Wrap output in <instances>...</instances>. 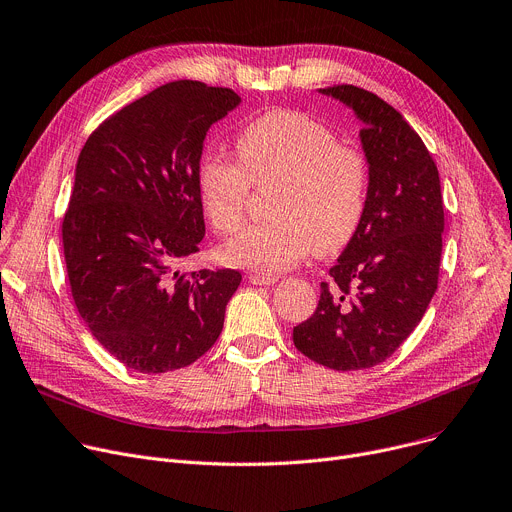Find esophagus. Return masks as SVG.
I'll return each mask as SVG.
<instances>
[{"instance_id":"esophagus-1","label":"esophagus","mask_w":512,"mask_h":512,"mask_svg":"<svg viewBox=\"0 0 512 512\" xmlns=\"http://www.w3.org/2000/svg\"><path fill=\"white\" fill-rule=\"evenodd\" d=\"M249 282L255 286H274L278 282L276 276H267V274H251Z\"/></svg>"}]
</instances>
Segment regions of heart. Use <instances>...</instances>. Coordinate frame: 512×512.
<instances>
[{"label":"heart","instance_id":"heart-1","mask_svg":"<svg viewBox=\"0 0 512 512\" xmlns=\"http://www.w3.org/2000/svg\"><path fill=\"white\" fill-rule=\"evenodd\" d=\"M238 160L206 150L197 160L201 208L218 232L243 222L251 185L269 187V220L247 226L222 247L230 265L282 271L331 253L356 234L368 201L366 156L339 144L333 129L296 111H269L236 133Z\"/></svg>","mask_w":512,"mask_h":512}]
</instances>
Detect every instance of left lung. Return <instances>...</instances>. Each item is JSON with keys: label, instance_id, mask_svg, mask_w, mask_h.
I'll return each instance as SVG.
<instances>
[{"label": "left lung", "instance_id": "8db88e82", "mask_svg": "<svg viewBox=\"0 0 512 512\" xmlns=\"http://www.w3.org/2000/svg\"><path fill=\"white\" fill-rule=\"evenodd\" d=\"M319 92L362 121L370 183L364 218L292 339L317 364L362 370L385 362L422 321L438 288L445 206L438 168L401 113L358 86Z\"/></svg>", "mask_w": 512, "mask_h": 512}]
</instances>
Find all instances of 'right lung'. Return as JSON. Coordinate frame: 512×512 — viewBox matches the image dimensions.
Listing matches in <instances>:
<instances>
[{
  "mask_svg": "<svg viewBox=\"0 0 512 512\" xmlns=\"http://www.w3.org/2000/svg\"><path fill=\"white\" fill-rule=\"evenodd\" d=\"M238 102L230 88L170 82L102 121L80 152L61 226L67 278L86 327L127 368L189 366L224 327L243 276L177 265L206 234L203 140Z\"/></svg>",
  "mask_w": 512,
  "mask_h": 512,
  "instance_id": "right-lung-1",
  "label": "right lung"
}]
</instances>
